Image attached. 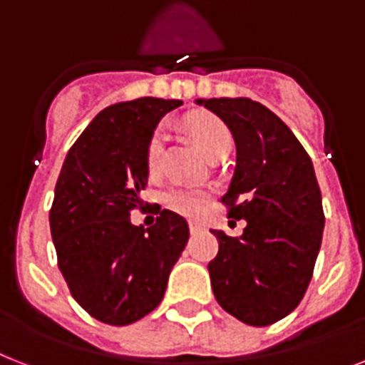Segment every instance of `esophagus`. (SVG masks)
I'll return each mask as SVG.
<instances>
[{
  "label": "esophagus",
  "mask_w": 365,
  "mask_h": 365,
  "mask_svg": "<svg viewBox=\"0 0 365 365\" xmlns=\"http://www.w3.org/2000/svg\"><path fill=\"white\" fill-rule=\"evenodd\" d=\"M189 230H191V232H200V230H202V225L197 223V221H189Z\"/></svg>",
  "instance_id": "obj_1"
}]
</instances>
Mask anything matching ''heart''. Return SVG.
Masks as SVG:
<instances>
[{"label":"heart","instance_id":"1","mask_svg":"<svg viewBox=\"0 0 365 365\" xmlns=\"http://www.w3.org/2000/svg\"><path fill=\"white\" fill-rule=\"evenodd\" d=\"M191 133L197 140L198 148L202 150L204 155L213 157L221 152H229L232 146V135L225 123L215 118L202 115L191 121ZM163 152V131L153 135L150 148H148V167L155 170L161 161ZM210 192L202 187H195L187 183H173L165 191V202L170 210L183 215H197L202 212L208 204Z\"/></svg>","mask_w":365,"mask_h":365}]
</instances>
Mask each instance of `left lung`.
<instances>
[{"mask_svg":"<svg viewBox=\"0 0 365 365\" xmlns=\"http://www.w3.org/2000/svg\"><path fill=\"white\" fill-rule=\"evenodd\" d=\"M232 133L236 167L229 217L245 219L244 234L217 236L208 264L215 300L251 327H268L296 309L321 250L324 213L315 168L294 133L247 97L197 99Z\"/></svg>","mask_w":365,"mask_h":365,"instance_id":"left-lung-1","label":"left lung"}]
</instances>
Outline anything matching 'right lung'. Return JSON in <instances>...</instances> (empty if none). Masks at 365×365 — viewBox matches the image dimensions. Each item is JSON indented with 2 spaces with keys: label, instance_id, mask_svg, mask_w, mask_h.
<instances>
[{
  "label": "right lung",
  "instance_id": "1",
  "mask_svg": "<svg viewBox=\"0 0 365 365\" xmlns=\"http://www.w3.org/2000/svg\"><path fill=\"white\" fill-rule=\"evenodd\" d=\"M178 99L142 97L106 106L73 144L54 189L50 232L71 294L97 321L125 327L161 304L189 240L187 221L161 210L131 223L148 182V148Z\"/></svg>",
  "mask_w": 365,
  "mask_h": 365
}]
</instances>
